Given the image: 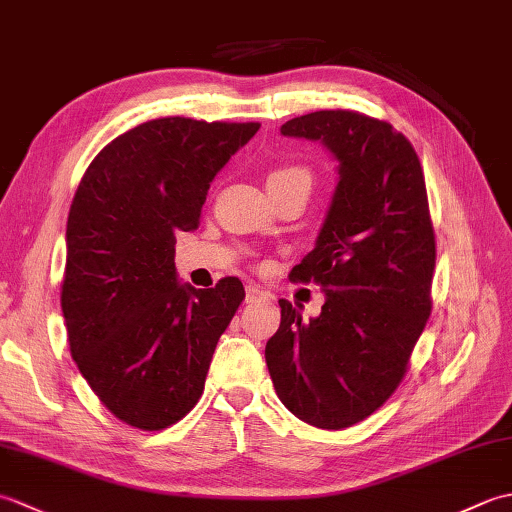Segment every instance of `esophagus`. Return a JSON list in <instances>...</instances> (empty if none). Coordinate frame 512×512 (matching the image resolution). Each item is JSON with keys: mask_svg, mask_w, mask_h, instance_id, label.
<instances>
[{"mask_svg": "<svg viewBox=\"0 0 512 512\" xmlns=\"http://www.w3.org/2000/svg\"><path fill=\"white\" fill-rule=\"evenodd\" d=\"M264 297H266V292L259 290L257 286H248L246 288V303H253V301L264 299Z\"/></svg>", "mask_w": 512, "mask_h": 512, "instance_id": "1", "label": "esophagus"}]
</instances>
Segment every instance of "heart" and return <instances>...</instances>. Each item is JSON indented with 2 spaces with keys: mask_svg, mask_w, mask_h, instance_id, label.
Instances as JSON below:
<instances>
[{
  "mask_svg": "<svg viewBox=\"0 0 512 512\" xmlns=\"http://www.w3.org/2000/svg\"><path fill=\"white\" fill-rule=\"evenodd\" d=\"M292 184H310V171L295 162H284V165H277L268 171L266 176V187L268 191H279L292 187Z\"/></svg>",
  "mask_w": 512,
  "mask_h": 512,
  "instance_id": "1",
  "label": "heart"
}]
</instances>
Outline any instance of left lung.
<instances>
[{
    "mask_svg": "<svg viewBox=\"0 0 512 512\" xmlns=\"http://www.w3.org/2000/svg\"><path fill=\"white\" fill-rule=\"evenodd\" d=\"M281 134L321 140L339 160V184L317 246L290 270L323 288L321 314L303 321L279 299L268 372L299 420L347 429L398 389L431 314L436 233L424 173L405 136L354 110L297 116Z\"/></svg>",
    "mask_w": 512,
    "mask_h": 512,
    "instance_id": "obj_1",
    "label": "left lung"
}]
</instances>
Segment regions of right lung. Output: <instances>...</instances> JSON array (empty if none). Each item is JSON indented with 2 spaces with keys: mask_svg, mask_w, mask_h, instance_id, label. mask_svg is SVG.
<instances>
[{
  "mask_svg": "<svg viewBox=\"0 0 512 512\" xmlns=\"http://www.w3.org/2000/svg\"><path fill=\"white\" fill-rule=\"evenodd\" d=\"M257 129L156 118L105 145L74 193L61 281L70 354L129 427L160 431L187 416L246 297L237 277L180 286L173 246L200 226L215 173Z\"/></svg>",
  "mask_w": 512,
  "mask_h": 512,
  "instance_id": "obj_1",
  "label": "right lung"
}]
</instances>
